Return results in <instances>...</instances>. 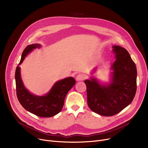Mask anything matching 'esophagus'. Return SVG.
I'll return each mask as SVG.
<instances>
[{"mask_svg": "<svg viewBox=\"0 0 148 148\" xmlns=\"http://www.w3.org/2000/svg\"><path fill=\"white\" fill-rule=\"evenodd\" d=\"M84 79H85V77L82 74H79L77 75V77H76V80L78 81V82L83 81Z\"/></svg>", "mask_w": 148, "mask_h": 148, "instance_id": "1", "label": "esophagus"}]
</instances>
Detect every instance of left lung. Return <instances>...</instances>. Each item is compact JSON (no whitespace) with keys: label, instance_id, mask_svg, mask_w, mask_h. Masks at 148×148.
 <instances>
[{"label":"left lung","instance_id":"left-lung-1","mask_svg":"<svg viewBox=\"0 0 148 148\" xmlns=\"http://www.w3.org/2000/svg\"><path fill=\"white\" fill-rule=\"evenodd\" d=\"M113 48L116 59L112 66V82L101 85L95 79L84 81L89 107L104 116L118 114L130 104L137 89L135 63L126 49L118 45H114Z\"/></svg>","mask_w":148,"mask_h":148}]
</instances>
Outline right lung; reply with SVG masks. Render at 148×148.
<instances>
[{"label": "right lung", "instance_id": "add662e5", "mask_svg": "<svg viewBox=\"0 0 148 148\" xmlns=\"http://www.w3.org/2000/svg\"><path fill=\"white\" fill-rule=\"evenodd\" d=\"M41 45L34 44L27 45L23 51L19 65L15 70V84L17 98L21 105L25 109L41 118H49L57 114L62 109L68 92L75 84V80L72 77H68L57 82L47 94L44 96L32 95L23 85L20 75V67L28 53Z\"/></svg>", "mask_w": 148, "mask_h": 148}]
</instances>
